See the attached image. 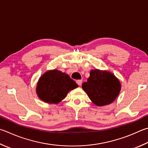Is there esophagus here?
I'll return each mask as SVG.
<instances>
[{"mask_svg": "<svg viewBox=\"0 0 148 148\" xmlns=\"http://www.w3.org/2000/svg\"><path fill=\"white\" fill-rule=\"evenodd\" d=\"M76 83H77V85H81L82 84V80H80V79L76 80Z\"/></svg>", "mask_w": 148, "mask_h": 148, "instance_id": "34e87169", "label": "esophagus"}]
</instances>
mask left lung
Wrapping results in <instances>:
<instances>
[{"label": "left lung", "instance_id": "obj_1", "mask_svg": "<svg viewBox=\"0 0 148 148\" xmlns=\"http://www.w3.org/2000/svg\"><path fill=\"white\" fill-rule=\"evenodd\" d=\"M82 88L90 100L97 106H104L113 102L121 90V83L114 75L107 71L91 70L87 82Z\"/></svg>", "mask_w": 148, "mask_h": 148}]
</instances>
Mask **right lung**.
<instances>
[{
	"instance_id": "obj_1",
	"label": "right lung",
	"mask_w": 148,
	"mask_h": 148,
	"mask_svg": "<svg viewBox=\"0 0 148 148\" xmlns=\"http://www.w3.org/2000/svg\"><path fill=\"white\" fill-rule=\"evenodd\" d=\"M77 87L78 85L68 74L53 69L47 71L39 77L36 93L45 103L57 104L65 98L70 90Z\"/></svg>"
}]
</instances>
